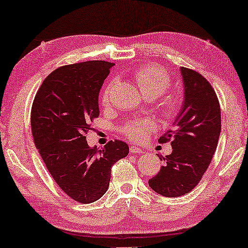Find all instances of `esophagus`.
Instances as JSON below:
<instances>
[{
  "label": "esophagus",
  "instance_id": "esophagus-1",
  "mask_svg": "<svg viewBox=\"0 0 248 248\" xmlns=\"http://www.w3.org/2000/svg\"><path fill=\"white\" fill-rule=\"evenodd\" d=\"M130 152L131 153H142V149H140L137 145H130Z\"/></svg>",
  "mask_w": 248,
  "mask_h": 248
}]
</instances>
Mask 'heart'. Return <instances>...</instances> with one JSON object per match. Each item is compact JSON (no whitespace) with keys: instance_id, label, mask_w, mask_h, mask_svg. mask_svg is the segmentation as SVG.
Masks as SVG:
<instances>
[{"instance_id":"b5f03b06","label":"heart","mask_w":248,"mask_h":248,"mask_svg":"<svg viewBox=\"0 0 248 248\" xmlns=\"http://www.w3.org/2000/svg\"><path fill=\"white\" fill-rule=\"evenodd\" d=\"M135 80L145 99H155L163 95L171 84L168 72L158 64L141 66L135 74ZM110 88H111V85H108L101 97L104 105H108L109 103ZM180 107L181 97L175 93L168 95L158 106L160 112L166 118L174 117ZM153 129H155V124L150 120H137L125 124L123 128V132L131 140L138 141L143 138L145 133L152 131Z\"/></svg>"}]
</instances>
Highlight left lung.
<instances>
[{
  "label": "left lung",
  "instance_id": "obj_1",
  "mask_svg": "<svg viewBox=\"0 0 248 248\" xmlns=\"http://www.w3.org/2000/svg\"><path fill=\"white\" fill-rule=\"evenodd\" d=\"M184 97L173 128L160 137L173 150L149 180L153 191L178 198L193 190L209 168L221 133V108L211 84L195 70L181 67Z\"/></svg>",
  "mask_w": 248,
  "mask_h": 248
}]
</instances>
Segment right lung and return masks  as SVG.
I'll list each match as a JSON object with an SVG mask.
<instances>
[{
    "mask_svg": "<svg viewBox=\"0 0 248 248\" xmlns=\"http://www.w3.org/2000/svg\"><path fill=\"white\" fill-rule=\"evenodd\" d=\"M113 65L89 61L55 69L33 101L35 145L55 182L79 203L95 202L107 192L112 164L129 153L124 141H109L99 150L86 140L90 123L99 116L98 96Z\"/></svg>",
    "mask_w": 248,
    "mask_h": 248,
    "instance_id": "add662e5",
    "label": "right lung"
}]
</instances>
